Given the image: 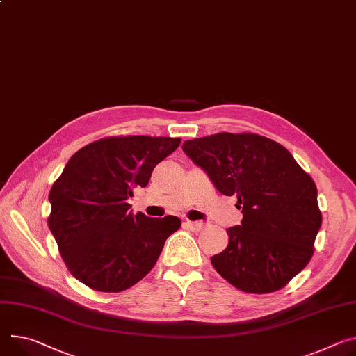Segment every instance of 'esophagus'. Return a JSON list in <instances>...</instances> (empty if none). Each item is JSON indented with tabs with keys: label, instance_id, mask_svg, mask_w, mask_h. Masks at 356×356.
Segmentation results:
<instances>
[{
	"label": "esophagus",
	"instance_id": "obj_1",
	"mask_svg": "<svg viewBox=\"0 0 356 356\" xmlns=\"http://www.w3.org/2000/svg\"><path fill=\"white\" fill-rule=\"evenodd\" d=\"M186 224H187V227L190 230H193V232H200V230L204 229V222L203 221H190V220H187Z\"/></svg>",
	"mask_w": 356,
	"mask_h": 356
}]
</instances>
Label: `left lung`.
I'll return each instance as SVG.
<instances>
[{
    "instance_id": "1",
    "label": "left lung",
    "mask_w": 356,
    "mask_h": 356,
    "mask_svg": "<svg viewBox=\"0 0 356 356\" xmlns=\"http://www.w3.org/2000/svg\"><path fill=\"white\" fill-rule=\"evenodd\" d=\"M183 152L224 196H237L241 224L211 257L236 288L267 294L302 271L314 252L322 216L316 186L284 146L254 134H217L186 140Z\"/></svg>"
}]
</instances>
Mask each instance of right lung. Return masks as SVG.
Returning <instances> with one entry per match:
<instances>
[{"mask_svg": "<svg viewBox=\"0 0 356 356\" xmlns=\"http://www.w3.org/2000/svg\"><path fill=\"white\" fill-rule=\"evenodd\" d=\"M179 145V138H108L68 160L49 191L48 225L76 280L102 293H119L153 268L181 221L134 214L127 199L135 187L147 186L156 165Z\"/></svg>", "mask_w": 356, "mask_h": 356, "instance_id": "add662e5", "label": "right lung"}]
</instances>
